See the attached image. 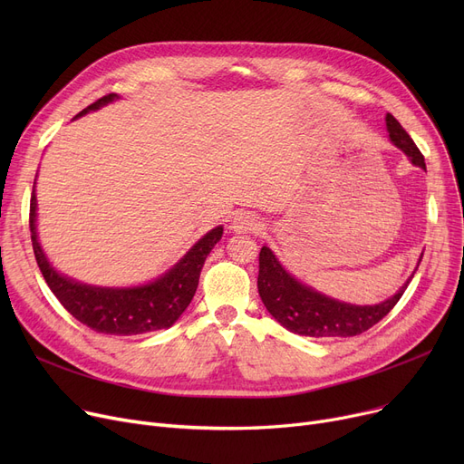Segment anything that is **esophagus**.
<instances>
[{"label":"esophagus","instance_id":"obj_1","mask_svg":"<svg viewBox=\"0 0 464 464\" xmlns=\"http://www.w3.org/2000/svg\"><path fill=\"white\" fill-rule=\"evenodd\" d=\"M233 233H261L263 224L252 214V212H240L233 218V222L229 226Z\"/></svg>","mask_w":464,"mask_h":464}]
</instances>
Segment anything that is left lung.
I'll use <instances>...</instances> for the list:
<instances>
[{
  "mask_svg": "<svg viewBox=\"0 0 464 464\" xmlns=\"http://www.w3.org/2000/svg\"><path fill=\"white\" fill-rule=\"evenodd\" d=\"M385 126L389 139H392L397 149H401L413 165L425 170L427 167L423 154L393 114L385 116ZM411 278L413 275L387 301L371 306H359L331 299L314 287L299 282L284 269L271 248L263 246L259 252L257 289L265 308L287 331L310 338H346L371 329L383 315L392 312Z\"/></svg>",
  "mask_w": 464,
  "mask_h": 464,
  "instance_id": "1",
  "label": "left lung"
}]
</instances>
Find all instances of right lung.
<instances>
[{"instance_id":"obj_1","label":"right lung","mask_w":464,"mask_h":464,"mask_svg":"<svg viewBox=\"0 0 464 464\" xmlns=\"http://www.w3.org/2000/svg\"><path fill=\"white\" fill-rule=\"evenodd\" d=\"M116 100V93L103 95L102 100L81 111L72 120L88 114L90 111L102 109ZM30 231L34 254L43 278L63 308L72 318H77L95 333L116 336H133L169 329L173 325L195 295L207 256L224 235L222 226L210 229L195 242L179 263L149 284L133 287H102L82 284L58 273L44 256L37 238L35 182L30 201Z\"/></svg>"}]
</instances>
